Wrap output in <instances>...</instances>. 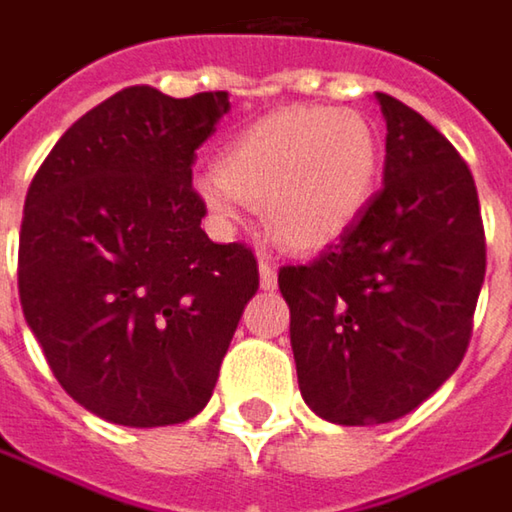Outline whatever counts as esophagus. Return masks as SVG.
I'll return each mask as SVG.
<instances>
[{
  "mask_svg": "<svg viewBox=\"0 0 512 512\" xmlns=\"http://www.w3.org/2000/svg\"><path fill=\"white\" fill-rule=\"evenodd\" d=\"M259 282H262L265 291H274L276 288V268L265 259V256L259 259Z\"/></svg>",
  "mask_w": 512,
  "mask_h": 512,
  "instance_id": "1",
  "label": "esophagus"
}]
</instances>
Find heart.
<instances>
[{
  "instance_id": "b5f03b06",
  "label": "heart",
  "mask_w": 512,
  "mask_h": 512,
  "mask_svg": "<svg viewBox=\"0 0 512 512\" xmlns=\"http://www.w3.org/2000/svg\"><path fill=\"white\" fill-rule=\"evenodd\" d=\"M376 180L379 139L364 116L285 107L238 130L221 168L195 177V192L224 221H236L244 201L265 206L282 244L317 250L355 224Z\"/></svg>"
}]
</instances>
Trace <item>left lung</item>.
<instances>
[{"instance_id": "left-lung-1", "label": "left lung", "mask_w": 512, "mask_h": 512, "mask_svg": "<svg viewBox=\"0 0 512 512\" xmlns=\"http://www.w3.org/2000/svg\"><path fill=\"white\" fill-rule=\"evenodd\" d=\"M379 104L384 186L314 262L279 268L300 393L338 425L399 420L455 373L487 271L469 165L417 110Z\"/></svg>"}]
</instances>
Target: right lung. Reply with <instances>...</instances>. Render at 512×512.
Returning a JSON list of instances; mask_svg holds the SVG:
<instances>
[{
  "mask_svg": "<svg viewBox=\"0 0 512 512\" xmlns=\"http://www.w3.org/2000/svg\"><path fill=\"white\" fill-rule=\"evenodd\" d=\"M227 92L110 95L37 168L19 230V303L60 387L101 420L201 414L259 288L247 244L201 230L195 151Z\"/></svg>",
  "mask_w": 512,
  "mask_h": 512,
  "instance_id": "obj_1",
  "label": "right lung"
}]
</instances>
